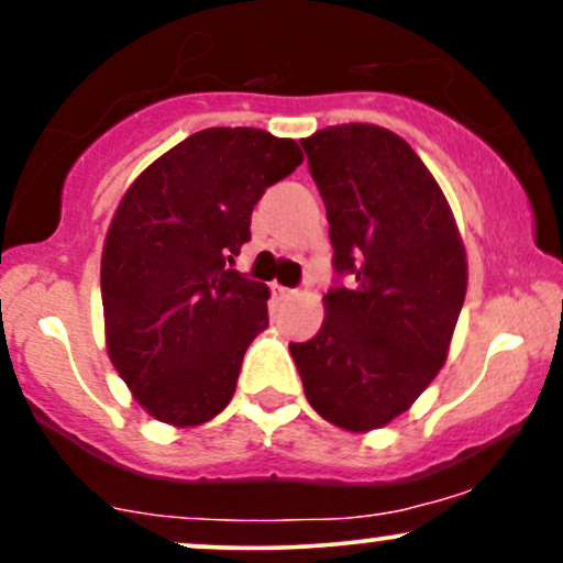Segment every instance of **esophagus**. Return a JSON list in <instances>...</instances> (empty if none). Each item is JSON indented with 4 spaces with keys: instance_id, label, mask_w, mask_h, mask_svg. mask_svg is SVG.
<instances>
[{
    "instance_id": "esophagus-1",
    "label": "esophagus",
    "mask_w": 563,
    "mask_h": 563,
    "mask_svg": "<svg viewBox=\"0 0 563 563\" xmlns=\"http://www.w3.org/2000/svg\"><path fill=\"white\" fill-rule=\"evenodd\" d=\"M273 290H275V296H280V299H290V296H296V290H294V288L280 286V283H275Z\"/></svg>"
}]
</instances>
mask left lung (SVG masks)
<instances>
[{
  "instance_id": "obj_1",
  "label": "left lung",
  "mask_w": 563,
  "mask_h": 563,
  "mask_svg": "<svg viewBox=\"0 0 563 563\" xmlns=\"http://www.w3.org/2000/svg\"><path fill=\"white\" fill-rule=\"evenodd\" d=\"M328 211L333 267L318 335L290 344L309 405L339 429H380L437 378L466 299L448 198L399 134L341 124L301 140Z\"/></svg>"
}]
</instances>
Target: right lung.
Wrapping results in <instances>:
<instances>
[{
    "label": "right lung",
    "mask_w": 563,
    "mask_h": 563,
    "mask_svg": "<svg viewBox=\"0 0 563 563\" xmlns=\"http://www.w3.org/2000/svg\"><path fill=\"white\" fill-rule=\"evenodd\" d=\"M301 161L264 129H203L121 198L100 264L108 357L161 423L200 426L235 394L245 349L269 325V288L230 267L264 190Z\"/></svg>",
    "instance_id": "right-lung-1"
}]
</instances>
